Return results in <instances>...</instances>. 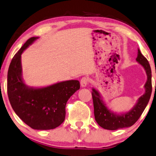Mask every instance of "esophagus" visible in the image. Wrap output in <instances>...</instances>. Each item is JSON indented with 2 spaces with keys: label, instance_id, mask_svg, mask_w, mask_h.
Instances as JSON below:
<instances>
[{
  "label": "esophagus",
  "instance_id": "34e87169",
  "mask_svg": "<svg viewBox=\"0 0 156 156\" xmlns=\"http://www.w3.org/2000/svg\"><path fill=\"white\" fill-rule=\"evenodd\" d=\"M88 81H89V80H88L87 77L84 76V77L82 78L81 81H80V84H81L82 87H85L88 84Z\"/></svg>",
  "mask_w": 156,
  "mask_h": 156
}]
</instances>
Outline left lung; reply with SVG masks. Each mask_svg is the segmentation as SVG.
Returning a JSON list of instances; mask_svg holds the SVG:
<instances>
[{
    "label": "left lung",
    "mask_w": 156,
    "mask_h": 156,
    "mask_svg": "<svg viewBox=\"0 0 156 156\" xmlns=\"http://www.w3.org/2000/svg\"><path fill=\"white\" fill-rule=\"evenodd\" d=\"M136 61L145 69L147 74V81L144 85L145 93L138 98L136 104L131 110L121 113L113 112L107 107L106 103L103 101L99 92L95 88L92 89L95 121L100 126L105 129L116 130L132 126L139 119L148 103L152 93L151 66L147 58L141 53L140 49H138Z\"/></svg>",
    "instance_id": "1"
}]
</instances>
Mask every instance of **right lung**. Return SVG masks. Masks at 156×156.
Returning <instances> with one entry per match:
<instances>
[{"label": "right lung", "mask_w": 156, "mask_h": 156, "mask_svg": "<svg viewBox=\"0 0 156 156\" xmlns=\"http://www.w3.org/2000/svg\"><path fill=\"white\" fill-rule=\"evenodd\" d=\"M38 38H30L11 60L7 76L8 96L13 110L29 126L37 130L53 129L63 122L67 101L80 90V84L73 80L43 87L24 83L21 55Z\"/></svg>", "instance_id": "obj_1"}]
</instances>
